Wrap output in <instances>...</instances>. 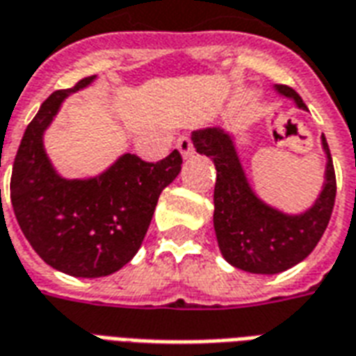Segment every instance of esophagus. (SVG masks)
<instances>
[{"label":"esophagus","instance_id":"1","mask_svg":"<svg viewBox=\"0 0 356 356\" xmlns=\"http://www.w3.org/2000/svg\"><path fill=\"white\" fill-rule=\"evenodd\" d=\"M177 149L183 158H188L194 154V147H192V141L188 136H181V138L177 139Z\"/></svg>","mask_w":356,"mask_h":356}]
</instances>
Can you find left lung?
<instances>
[{
	"label": "left lung",
	"instance_id": "obj_1",
	"mask_svg": "<svg viewBox=\"0 0 356 356\" xmlns=\"http://www.w3.org/2000/svg\"><path fill=\"white\" fill-rule=\"evenodd\" d=\"M275 90L294 99L298 109L307 111L302 97L292 88L277 84ZM321 141L326 154L323 191L307 211L286 215L264 204L252 192L239 162L234 138L228 131L222 128L192 131L196 151L211 158L217 170L213 225L218 249L226 262L243 272L273 275L302 262L315 249L328 226L336 200L332 156L325 136Z\"/></svg>",
	"mask_w": 356,
	"mask_h": 356
}]
</instances>
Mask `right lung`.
Wrapping results in <instances>:
<instances>
[{
  "label": "right lung",
  "mask_w": 356,
  "mask_h": 356,
  "mask_svg": "<svg viewBox=\"0 0 356 356\" xmlns=\"http://www.w3.org/2000/svg\"><path fill=\"white\" fill-rule=\"evenodd\" d=\"M94 79L44 99L24 131L10 175V204L33 251L58 272L88 279L111 275L136 257L160 192L183 164L179 151L156 164L126 152L96 177L58 175L43 134L65 97Z\"/></svg>",
  "instance_id": "right-lung-1"
}]
</instances>
